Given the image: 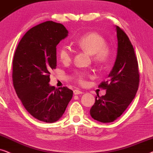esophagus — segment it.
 Returning a JSON list of instances; mask_svg holds the SVG:
<instances>
[{"label":"esophagus","instance_id":"34e87169","mask_svg":"<svg viewBox=\"0 0 153 153\" xmlns=\"http://www.w3.org/2000/svg\"><path fill=\"white\" fill-rule=\"evenodd\" d=\"M73 94H74L75 95L80 94H82V91L78 90V89H75V90L73 91Z\"/></svg>","mask_w":153,"mask_h":153}]
</instances>
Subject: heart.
Returning a JSON list of instances; mask_svg holds the SVG:
<instances>
[{"label":"heart","instance_id":"heart-1","mask_svg":"<svg viewBox=\"0 0 153 153\" xmlns=\"http://www.w3.org/2000/svg\"><path fill=\"white\" fill-rule=\"evenodd\" d=\"M105 43V38L97 32L85 34L75 41V45L78 48L92 54L93 61L99 65L106 64L111 56V50ZM58 56L63 63L70 62L73 57V51L69 46L62 45L58 50ZM78 81L81 84L85 82L83 73L78 75Z\"/></svg>","mask_w":153,"mask_h":153}]
</instances>
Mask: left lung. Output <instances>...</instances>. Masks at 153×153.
Masks as SVG:
<instances>
[{"instance_id": "obj_1", "label": "left lung", "mask_w": 153, "mask_h": 153, "mask_svg": "<svg viewBox=\"0 0 153 153\" xmlns=\"http://www.w3.org/2000/svg\"><path fill=\"white\" fill-rule=\"evenodd\" d=\"M115 27L117 52L115 64L107 80L99 85L106 89V93L96 97L89 111L93 119L103 123H112L120 117L135 97L140 80L133 45L124 30L117 26Z\"/></svg>"}]
</instances>
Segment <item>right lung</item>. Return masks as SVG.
Listing matches in <instances>:
<instances>
[{
  "mask_svg": "<svg viewBox=\"0 0 153 153\" xmlns=\"http://www.w3.org/2000/svg\"><path fill=\"white\" fill-rule=\"evenodd\" d=\"M62 24L48 21L28 30L13 59V80L18 97L33 117L52 123L62 117L73 91L50 86V71L56 66V47L68 36Z\"/></svg>",
  "mask_w": 153,
  "mask_h": 153,
  "instance_id": "1",
  "label": "right lung"
}]
</instances>
